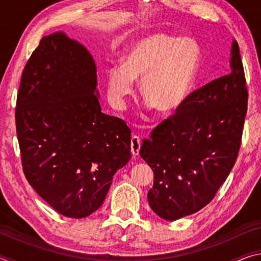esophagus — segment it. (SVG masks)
<instances>
[{
    "instance_id": "obj_1",
    "label": "esophagus",
    "mask_w": 261,
    "mask_h": 261,
    "mask_svg": "<svg viewBox=\"0 0 261 261\" xmlns=\"http://www.w3.org/2000/svg\"><path fill=\"white\" fill-rule=\"evenodd\" d=\"M141 146V140L138 136H132L131 138V153L132 155L137 156L139 154Z\"/></svg>"
}]
</instances>
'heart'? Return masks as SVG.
Masks as SVG:
<instances>
[{
  "label": "heart",
  "mask_w": 261,
  "mask_h": 261,
  "mask_svg": "<svg viewBox=\"0 0 261 261\" xmlns=\"http://www.w3.org/2000/svg\"><path fill=\"white\" fill-rule=\"evenodd\" d=\"M200 64L196 43L167 33L147 34L126 48L121 67L107 74V94L115 108L123 109L140 84L141 98L161 115L177 112L193 90Z\"/></svg>",
  "instance_id": "heart-1"
}]
</instances>
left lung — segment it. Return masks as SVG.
I'll return each instance as SVG.
<instances>
[{"instance_id": "1", "label": "left lung", "mask_w": 261, "mask_h": 261, "mask_svg": "<svg viewBox=\"0 0 261 261\" xmlns=\"http://www.w3.org/2000/svg\"><path fill=\"white\" fill-rule=\"evenodd\" d=\"M230 67V73L194 90L141 145L140 156L154 173L148 204L162 219L175 221L205 207L235 165L247 110L236 40Z\"/></svg>"}]
</instances>
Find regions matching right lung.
Returning <instances> with one entry per match:
<instances>
[{
  "label": "right lung",
  "mask_w": 261,
  "mask_h": 261,
  "mask_svg": "<svg viewBox=\"0 0 261 261\" xmlns=\"http://www.w3.org/2000/svg\"><path fill=\"white\" fill-rule=\"evenodd\" d=\"M16 130L31 187L68 218L102 205L113 176L131 158V130L101 113L90 53L62 32L43 37L26 63Z\"/></svg>",
  "instance_id": "add662e5"
}]
</instances>
